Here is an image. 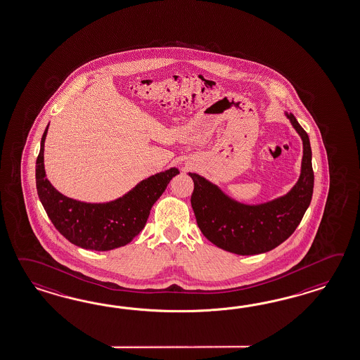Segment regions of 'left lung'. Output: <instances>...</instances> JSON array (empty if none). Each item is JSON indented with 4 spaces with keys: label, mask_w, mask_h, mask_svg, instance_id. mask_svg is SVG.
I'll return each mask as SVG.
<instances>
[{
    "label": "left lung",
    "mask_w": 360,
    "mask_h": 360,
    "mask_svg": "<svg viewBox=\"0 0 360 360\" xmlns=\"http://www.w3.org/2000/svg\"><path fill=\"white\" fill-rule=\"evenodd\" d=\"M303 141L302 170L289 193L257 205L238 202L205 178H193L191 205L204 237L219 248L237 255L268 252L295 231L314 193L312 152L307 132L294 115L285 113Z\"/></svg>",
    "instance_id": "8db88e82"
}]
</instances>
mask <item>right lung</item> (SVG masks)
<instances>
[{"label":"right lung","instance_id":"right-lung-1","mask_svg":"<svg viewBox=\"0 0 360 360\" xmlns=\"http://www.w3.org/2000/svg\"><path fill=\"white\" fill-rule=\"evenodd\" d=\"M49 126V124H48ZM45 129L36 160V188L48 217L72 245L94 251H109L130 243L148 219L152 205L165 191L176 167L143 179L131 191L109 202H83L58 193L46 179Z\"/></svg>","mask_w":360,"mask_h":360}]
</instances>
